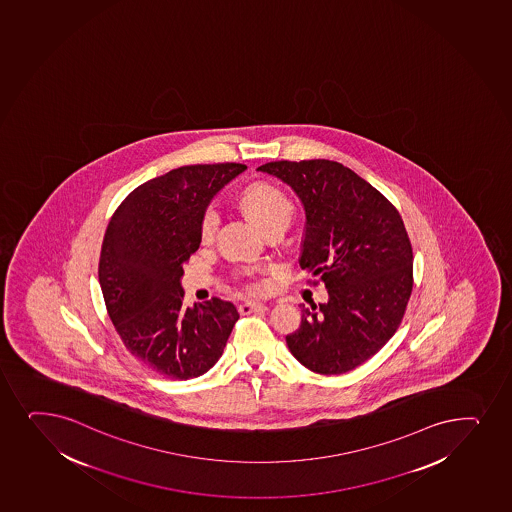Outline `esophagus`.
I'll return each mask as SVG.
<instances>
[{
	"mask_svg": "<svg viewBox=\"0 0 512 512\" xmlns=\"http://www.w3.org/2000/svg\"><path fill=\"white\" fill-rule=\"evenodd\" d=\"M265 310H267V306L262 305V303H255V301H247V303L240 305V313H242V315H250V313H262V311Z\"/></svg>",
	"mask_w": 512,
	"mask_h": 512,
	"instance_id": "obj_1",
	"label": "esophagus"
}]
</instances>
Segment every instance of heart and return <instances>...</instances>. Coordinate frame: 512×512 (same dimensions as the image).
<instances>
[{
	"label": "heart",
	"instance_id": "1",
	"mask_svg": "<svg viewBox=\"0 0 512 512\" xmlns=\"http://www.w3.org/2000/svg\"><path fill=\"white\" fill-rule=\"evenodd\" d=\"M243 209L248 216L265 230L270 224H288L293 216V202L282 192L279 187L272 184H252L243 190L240 196ZM218 226V213L214 207H209L201 221V235L204 240H209L214 235Z\"/></svg>",
	"mask_w": 512,
	"mask_h": 512
}]
</instances>
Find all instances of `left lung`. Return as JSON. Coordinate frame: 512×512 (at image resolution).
<instances>
[{
    "mask_svg": "<svg viewBox=\"0 0 512 512\" xmlns=\"http://www.w3.org/2000/svg\"><path fill=\"white\" fill-rule=\"evenodd\" d=\"M257 170L289 185L303 204L299 265L328 291L318 308L301 305L289 351L313 373H347L393 337L407 308L414 255L402 216L337 161H270Z\"/></svg>",
    "mask_w": 512,
    "mask_h": 512,
    "instance_id": "1",
    "label": "left lung"
}]
</instances>
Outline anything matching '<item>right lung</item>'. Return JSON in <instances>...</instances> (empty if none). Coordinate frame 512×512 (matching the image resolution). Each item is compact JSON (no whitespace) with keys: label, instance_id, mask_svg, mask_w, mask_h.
<instances>
[{"label":"right lung","instance_id":"right-lung-1","mask_svg":"<svg viewBox=\"0 0 512 512\" xmlns=\"http://www.w3.org/2000/svg\"><path fill=\"white\" fill-rule=\"evenodd\" d=\"M245 170L240 163L175 168L134 189L107 226L98 281L110 320L127 351L161 376L207 373L240 318L219 298L185 308L180 279L201 245L207 206Z\"/></svg>","mask_w":512,"mask_h":512}]
</instances>
